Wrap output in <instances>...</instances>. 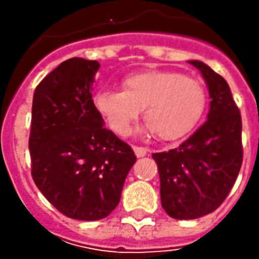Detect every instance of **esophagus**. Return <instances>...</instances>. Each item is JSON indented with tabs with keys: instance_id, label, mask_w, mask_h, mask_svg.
Returning a JSON list of instances; mask_svg holds the SVG:
<instances>
[{
	"instance_id": "34e87169",
	"label": "esophagus",
	"mask_w": 259,
	"mask_h": 259,
	"mask_svg": "<svg viewBox=\"0 0 259 259\" xmlns=\"http://www.w3.org/2000/svg\"><path fill=\"white\" fill-rule=\"evenodd\" d=\"M134 153L137 157H144L148 151H147V148L144 147H138V145H134Z\"/></svg>"
}]
</instances>
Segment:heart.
<instances>
[{
  "mask_svg": "<svg viewBox=\"0 0 259 259\" xmlns=\"http://www.w3.org/2000/svg\"><path fill=\"white\" fill-rule=\"evenodd\" d=\"M95 108L118 135L130 133L143 109L145 130L163 141L190 134L202 119L207 104L206 89L197 79L171 70H145L126 76L122 91L102 89Z\"/></svg>",
  "mask_w": 259,
  "mask_h": 259,
  "instance_id": "obj_1",
  "label": "heart"
}]
</instances>
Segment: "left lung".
<instances>
[{
	"mask_svg": "<svg viewBox=\"0 0 259 259\" xmlns=\"http://www.w3.org/2000/svg\"><path fill=\"white\" fill-rule=\"evenodd\" d=\"M209 89L207 119L177 148L155 153L160 196L174 219H197L216 210L229 194L242 165V121L228 82L199 60Z\"/></svg>",
	"mask_w": 259,
	"mask_h": 259,
	"instance_id": "left-lung-1",
	"label": "left lung"
}]
</instances>
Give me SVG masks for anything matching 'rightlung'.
Here are the masks:
<instances>
[{
    "mask_svg": "<svg viewBox=\"0 0 259 259\" xmlns=\"http://www.w3.org/2000/svg\"><path fill=\"white\" fill-rule=\"evenodd\" d=\"M98 70L96 60L69 59L46 76L33 96V180L59 212L77 221H99L114 210L137 160L95 108Z\"/></svg>",
    "mask_w": 259,
    "mask_h": 259,
    "instance_id": "1",
    "label": "right lung"
}]
</instances>
